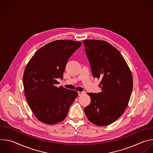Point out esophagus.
<instances>
[{"instance_id":"1","label":"esophagus","mask_w":153,"mask_h":153,"mask_svg":"<svg viewBox=\"0 0 153 153\" xmlns=\"http://www.w3.org/2000/svg\"><path fill=\"white\" fill-rule=\"evenodd\" d=\"M85 94V92L84 91H78V94L79 96H82L83 94Z\"/></svg>"}]
</instances>
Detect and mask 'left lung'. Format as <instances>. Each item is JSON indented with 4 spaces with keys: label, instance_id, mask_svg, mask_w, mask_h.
Here are the masks:
<instances>
[{
    "label": "left lung",
    "instance_id": "left-lung-1",
    "mask_svg": "<svg viewBox=\"0 0 153 153\" xmlns=\"http://www.w3.org/2000/svg\"><path fill=\"white\" fill-rule=\"evenodd\" d=\"M85 53L94 78L100 79L101 92L88 94L90 104L84 108L93 124H111L124 113L131 95L132 74L120 53L110 43L100 40H85Z\"/></svg>",
    "mask_w": 153,
    "mask_h": 153
}]
</instances>
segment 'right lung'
I'll list each match as a JSON object with an SVG mask.
<instances>
[{
  "instance_id": "right-lung-1",
  "label": "right lung",
  "mask_w": 153,
  "mask_h": 153,
  "mask_svg": "<svg viewBox=\"0 0 153 153\" xmlns=\"http://www.w3.org/2000/svg\"><path fill=\"white\" fill-rule=\"evenodd\" d=\"M81 45L71 40L53 41L39 49L27 65L23 76L25 96L34 116L43 123L63 120L78 96L76 91L56 85L70 57Z\"/></svg>"
}]
</instances>
